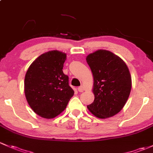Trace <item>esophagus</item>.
Instances as JSON below:
<instances>
[{
	"instance_id": "esophagus-1",
	"label": "esophagus",
	"mask_w": 153,
	"mask_h": 153,
	"mask_svg": "<svg viewBox=\"0 0 153 153\" xmlns=\"http://www.w3.org/2000/svg\"><path fill=\"white\" fill-rule=\"evenodd\" d=\"M78 91H79V92H83V87L82 86H79V87L78 88Z\"/></svg>"
}]
</instances>
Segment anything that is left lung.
<instances>
[{"label":"left lung","mask_w":153,"mask_h":153,"mask_svg":"<svg viewBox=\"0 0 153 153\" xmlns=\"http://www.w3.org/2000/svg\"><path fill=\"white\" fill-rule=\"evenodd\" d=\"M92 72L94 102L87 108L96 117L106 119L118 114L131 93L129 69L123 59L106 50H98L86 56Z\"/></svg>","instance_id":"1"}]
</instances>
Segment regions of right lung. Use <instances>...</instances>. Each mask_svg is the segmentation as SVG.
Here are the masks:
<instances>
[{
	"mask_svg": "<svg viewBox=\"0 0 153 153\" xmlns=\"http://www.w3.org/2000/svg\"><path fill=\"white\" fill-rule=\"evenodd\" d=\"M67 54L51 51L36 58L27 70L24 91L30 108L45 119H53L65 110L73 89L63 67Z\"/></svg>",
	"mask_w": 153,
	"mask_h": 153,
	"instance_id": "add662e5",
	"label": "right lung"
}]
</instances>
